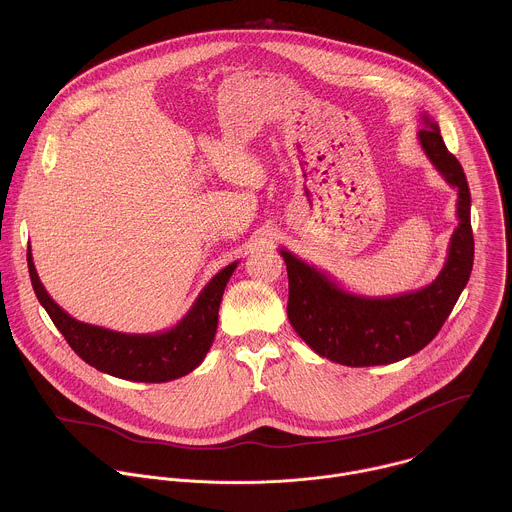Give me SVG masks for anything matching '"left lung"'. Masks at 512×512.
I'll return each instance as SVG.
<instances>
[{
	"mask_svg": "<svg viewBox=\"0 0 512 512\" xmlns=\"http://www.w3.org/2000/svg\"><path fill=\"white\" fill-rule=\"evenodd\" d=\"M420 146L439 175L457 189V228L438 278L416 292L368 297L349 292L329 274L280 250L290 280L288 319L319 355L347 366L398 363L422 351L449 317L473 268L471 193L461 163L447 151L438 122L422 114Z\"/></svg>",
	"mask_w": 512,
	"mask_h": 512,
	"instance_id": "1",
	"label": "left lung"
}]
</instances>
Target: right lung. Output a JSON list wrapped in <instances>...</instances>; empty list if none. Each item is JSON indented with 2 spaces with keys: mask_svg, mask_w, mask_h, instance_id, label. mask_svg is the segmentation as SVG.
Instances as JSON below:
<instances>
[{
  "mask_svg": "<svg viewBox=\"0 0 512 512\" xmlns=\"http://www.w3.org/2000/svg\"><path fill=\"white\" fill-rule=\"evenodd\" d=\"M27 266L39 303L84 363L124 380L167 382L189 374L207 357L219 325L220 299L238 262L228 264L213 276L175 327L142 335L76 321L41 284L31 246H27Z\"/></svg>",
  "mask_w": 512,
  "mask_h": 512,
  "instance_id": "obj_1",
  "label": "right lung"
}]
</instances>
